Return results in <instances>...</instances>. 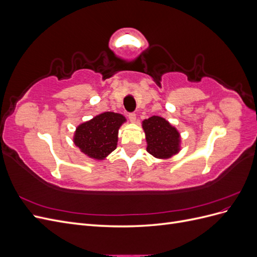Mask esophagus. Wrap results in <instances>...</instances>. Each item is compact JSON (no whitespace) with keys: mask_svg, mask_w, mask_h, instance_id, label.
<instances>
[{"mask_svg":"<svg viewBox=\"0 0 257 257\" xmlns=\"http://www.w3.org/2000/svg\"><path fill=\"white\" fill-rule=\"evenodd\" d=\"M127 116H128V119H130L131 122H136V113L135 112H130L127 114Z\"/></svg>","mask_w":257,"mask_h":257,"instance_id":"34e87169","label":"esophagus"}]
</instances>
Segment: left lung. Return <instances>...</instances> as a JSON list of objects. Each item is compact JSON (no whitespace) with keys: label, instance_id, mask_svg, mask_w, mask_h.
<instances>
[{"label":"left lung","instance_id":"left-lung-1","mask_svg":"<svg viewBox=\"0 0 257 257\" xmlns=\"http://www.w3.org/2000/svg\"><path fill=\"white\" fill-rule=\"evenodd\" d=\"M147 151L158 159H168L180 150V134L164 118L153 115L143 121Z\"/></svg>","mask_w":257,"mask_h":257}]
</instances>
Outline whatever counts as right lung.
I'll list each match as a JSON object with an SVG mask.
<instances>
[{"mask_svg": "<svg viewBox=\"0 0 257 257\" xmlns=\"http://www.w3.org/2000/svg\"><path fill=\"white\" fill-rule=\"evenodd\" d=\"M124 122L120 113H100L76 128L74 143L89 158L104 160L116 148L118 131Z\"/></svg>", "mask_w": 257, "mask_h": 257, "instance_id": "obj_1", "label": "right lung"}]
</instances>
